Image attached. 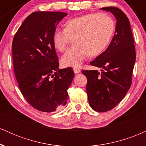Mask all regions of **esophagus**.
<instances>
[{
  "instance_id": "obj_1",
  "label": "esophagus",
  "mask_w": 146,
  "mask_h": 146,
  "mask_svg": "<svg viewBox=\"0 0 146 146\" xmlns=\"http://www.w3.org/2000/svg\"><path fill=\"white\" fill-rule=\"evenodd\" d=\"M73 71H74V73H75V74H77V73H80V72H81V70L79 69L78 68L75 67V68H73Z\"/></svg>"
}]
</instances>
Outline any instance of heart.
<instances>
[{
  "instance_id": "obj_1",
  "label": "heart",
  "mask_w": 146,
  "mask_h": 146,
  "mask_svg": "<svg viewBox=\"0 0 146 146\" xmlns=\"http://www.w3.org/2000/svg\"><path fill=\"white\" fill-rule=\"evenodd\" d=\"M115 29V23L108 15L89 14L68 20L64 29L55 30L52 42L58 51H63L73 38L74 45L64 53L61 63L66 67H79L88 55L96 56L104 51Z\"/></svg>"
}]
</instances>
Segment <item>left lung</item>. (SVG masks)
Returning <instances> with one entry per match:
<instances>
[{"label": "left lung", "instance_id": "left-lung-1", "mask_svg": "<svg viewBox=\"0 0 146 146\" xmlns=\"http://www.w3.org/2000/svg\"><path fill=\"white\" fill-rule=\"evenodd\" d=\"M110 11L117 20L115 33L104 52L90 62V65L102 68L84 70L89 104L97 112H106L123 100L132 84L136 60L134 38L130 22L124 13L115 7L101 8Z\"/></svg>", "mask_w": 146, "mask_h": 146}]
</instances>
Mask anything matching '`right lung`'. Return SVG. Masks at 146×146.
<instances>
[{"label": "right lung", "mask_w": 146, "mask_h": 146, "mask_svg": "<svg viewBox=\"0 0 146 146\" xmlns=\"http://www.w3.org/2000/svg\"><path fill=\"white\" fill-rule=\"evenodd\" d=\"M67 15L35 11L25 20L12 42L15 76L27 102L42 112L52 113L66 104L73 68L60 69L52 42L56 26Z\"/></svg>", "instance_id": "1"}]
</instances>
